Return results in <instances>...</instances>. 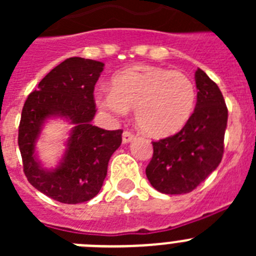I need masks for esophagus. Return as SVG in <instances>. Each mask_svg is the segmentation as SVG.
Segmentation results:
<instances>
[{
    "instance_id": "obj_1",
    "label": "esophagus",
    "mask_w": 256,
    "mask_h": 256,
    "mask_svg": "<svg viewBox=\"0 0 256 256\" xmlns=\"http://www.w3.org/2000/svg\"><path fill=\"white\" fill-rule=\"evenodd\" d=\"M134 138L136 136L133 134L132 132H130V130H124L123 132V144H130V142H132Z\"/></svg>"
}]
</instances>
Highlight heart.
Here are the masks:
<instances>
[{
	"mask_svg": "<svg viewBox=\"0 0 256 256\" xmlns=\"http://www.w3.org/2000/svg\"><path fill=\"white\" fill-rule=\"evenodd\" d=\"M97 108L110 119L136 108L140 130L151 137L180 132L194 114L196 88L186 74L152 65H137L116 74L112 90L97 92Z\"/></svg>",
	"mask_w": 256,
	"mask_h": 256,
	"instance_id": "obj_1",
	"label": "heart"
}]
</instances>
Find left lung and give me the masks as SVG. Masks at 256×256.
Segmentation results:
<instances>
[{
    "label": "left lung",
    "instance_id": "8db88e82",
    "mask_svg": "<svg viewBox=\"0 0 256 256\" xmlns=\"http://www.w3.org/2000/svg\"><path fill=\"white\" fill-rule=\"evenodd\" d=\"M198 101L187 124L174 136L152 142L148 182L168 195L194 191L218 168L224 151L228 110L218 86L201 69L195 73Z\"/></svg>",
    "mask_w": 256,
    "mask_h": 256
}]
</instances>
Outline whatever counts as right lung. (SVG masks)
I'll return each instance as SVG.
<instances>
[{"mask_svg":"<svg viewBox=\"0 0 256 256\" xmlns=\"http://www.w3.org/2000/svg\"><path fill=\"white\" fill-rule=\"evenodd\" d=\"M102 70L100 61L66 58L38 83L22 108L18 144L26 177L38 191L64 204L84 202L100 192L108 160L122 144V130L91 124L96 114L94 84ZM51 117H62L74 128L63 159L56 168L47 170L38 160L35 144Z\"/></svg>","mask_w":256,"mask_h":256,"instance_id":"obj_1","label":"right lung"}]
</instances>
